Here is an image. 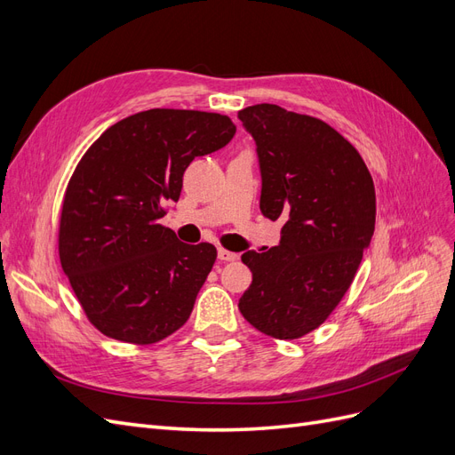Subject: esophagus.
<instances>
[{"mask_svg":"<svg viewBox=\"0 0 455 455\" xmlns=\"http://www.w3.org/2000/svg\"><path fill=\"white\" fill-rule=\"evenodd\" d=\"M218 258L222 259V261H233V259L237 258V254L235 252H229L226 249H218Z\"/></svg>","mask_w":455,"mask_h":455,"instance_id":"obj_1","label":"esophagus"}]
</instances>
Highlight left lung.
<instances>
[{"mask_svg":"<svg viewBox=\"0 0 455 455\" xmlns=\"http://www.w3.org/2000/svg\"><path fill=\"white\" fill-rule=\"evenodd\" d=\"M261 172L259 211L283 220L281 241L241 256L252 284L243 316L277 339H296L336 309L376 226V189L363 157L324 121L256 104L239 112Z\"/></svg>","mask_w":455,"mask_h":455,"instance_id":"8db88e82","label":"left lung"}]
</instances>
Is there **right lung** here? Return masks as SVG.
I'll use <instances>...</instances> for the list:
<instances>
[{"label":"right lung","instance_id":"1","mask_svg":"<svg viewBox=\"0 0 455 455\" xmlns=\"http://www.w3.org/2000/svg\"><path fill=\"white\" fill-rule=\"evenodd\" d=\"M235 134L228 116L156 108L121 119L81 157L62 203L60 264L102 334L148 346L184 326L216 249L161 226L196 157Z\"/></svg>","mask_w":455,"mask_h":455}]
</instances>
